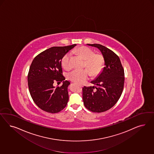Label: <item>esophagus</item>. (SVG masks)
<instances>
[{
	"label": "esophagus",
	"mask_w": 154,
	"mask_h": 154,
	"mask_svg": "<svg viewBox=\"0 0 154 154\" xmlns=\"http://www.w3.org/2000/svg\"><path fill=\"white\" fill-rule=\"evenodd\" d=\"M80 86H81V87H82V85H80Z\"/></svg>",
	"instance_id": "obj_1"
}]
</instances>
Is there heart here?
<instances>
[{"instance_id":"obj_1","label":"heart","mask_w":154,"mask_h":154,"mask_svg":"<svg viewBox=\"0 0 154 154\" xmlns=\"http://www.w3.org/2000/svg\"><path fill=\"white\" fill-rule=\"evenodd\" d=\"M74 52L78 54L85 60V66L92 75H98L102 69L104 65V59L100 54H94V52L86 47H79ZM70 52L66 54L61 60L63 67L68 70L70 69ZM90 72L88 69H75L68 74V79L77 84H83L89 78Z\"/></svg>"}]
</instances>
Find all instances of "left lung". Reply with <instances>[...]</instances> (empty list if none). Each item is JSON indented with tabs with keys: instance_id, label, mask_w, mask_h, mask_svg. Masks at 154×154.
Instances as JSON below:
<instances>
[{
	"instance_id": "left-lung-1",
	"label": "left lung",
	"mask_w": 154,
	"mask_h": 154,
	"mask_svg": "<svg viewBox=\"0 0 154 154\" xmlns=\"http://www.w3.org/2000/svg\"><path fill=\"white\" fill-rule=\"evenodd\" d=\"M98 48L102 54L104 67L96 79L93 86H84L82 99L85 107L93 112H103L116 103L124 88V70L116 54L99 44H87Z\"/></svg>"
}]
</instances>
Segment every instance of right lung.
<instances>
[{"instance_id": "1", "label": "right lung", "mask_w": 154, "mask_h": 154, "mask_svg": "<svg viewBox=\"0 0 154 154\" xmlns=\"http://www.w3.org/2000/svg\"><path fill=\"white\" fill-rule=\"evenodd\" d=\"M76 45L51 47L38 55L31 64L28 75L29 92L38 107L46 112H59L67 104L70 82L63 75L61 60ZM61 82L60 87L53 86Z\"/></svg>"}]
</instances>
